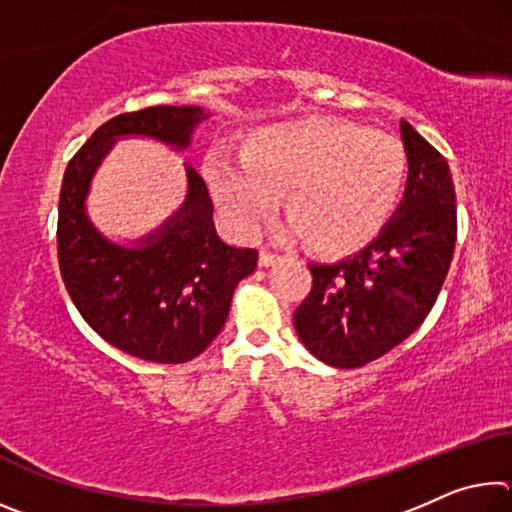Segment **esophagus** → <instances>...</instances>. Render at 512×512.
Segmentation results:
<instances>
[{"label":"esophagus","instance_id":"34e87169","mask_svg":"<svg viewBox=\"0 0 512 512\" xmlns=\"http://www.w3.org/2000/svg\"><path fill=\"white\" fill-rule=\"evenodd\" d=\"M275 262H280V255L271 253V250H262V253H259V266L268 268V266H273Z\"/></svg>","mask_w":512,"mask_h":512}]
</instances>
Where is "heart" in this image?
Returning <instances> with one entry per match:
<instances>
[{"label": "heart", "mask_w": 512, "mask_h": 512, "mask_svg": "<svg viewBox=\"0 0 512 512\" xmlns=\"http://www.w3.org/2000/svg\"><path fill=\"white\" fill-rule=\"evenodd\" d=\"M404 146L393 137L327 117L277 121L257 131L241 160L214 155L205 176L214 201L246 237L280 210L287 235L325 253L370 241L406 183Z\"/></svg>", "instance_id": "heart-1"}]
</instances>
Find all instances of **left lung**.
<instances>
[{
	"instance_id": "1",
	"label": "left lung",
	"mask_w": 512,
	"mask_h": 512,
	"mask_svg": "<svg viewBox=\"0 0 512 512\" xmlns=\"http://www.w3.org/2000/svg\"><path fill=\"white\" fill-rule=\"evenodd\" d=\"M409 160L404 196L377 239L332 264H309L314 287L293 314L302 345L332 368L384 357L436 302L456 244V192L447 160L400 119Z\"/></svg>"
}]
</instances>
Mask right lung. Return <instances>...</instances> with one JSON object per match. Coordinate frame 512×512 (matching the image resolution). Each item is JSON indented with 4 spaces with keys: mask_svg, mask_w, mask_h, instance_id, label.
Wrapping results in <instances>:
<instances>
[{
    "mask_svg": "<svg viewBox=\"0 0 512 512\" xmlns=\"http://www.w3.org/2000/svg\"><path fill=\"white\" fill-rule=\"evenodd\" d=\"M201 106H155L110 119L67 164L58 203L63 282L94 332L131 357L185 363L225 325L237 284L257 268V250L225 244L203 178L185 164L187 194L176 212L137 239H110L88 212L92 180L119 140L142 137L183 153Z\"/></svg>",
    "mask_w": 512,
    "mask_h": 512,
    "instance_id": "add662e5",
    "label": "right lung"
}]
</instances>
